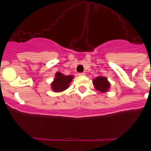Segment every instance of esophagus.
Returning a JSON list of instances; mask_svg holds the SVG:
<instances>
[{
  "label": "esophagus",
  "mask_w": 151,
  "mask_h": 151,
  "mask_svg": "<svg viewBox=\"0 0 151 151\" xmlns=\"http://www.w3.org/2000/svg\"><path fill=\"white\" fill-rule=\"evenodd\" d=\"M78 76H85V73H78Z\"/></svg>",
  "instance_id": "1"
}]
</instances>
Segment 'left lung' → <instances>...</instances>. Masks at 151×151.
Here are the masks:
<instances>
[{
	"instance_id": "1",
	"label": "left lung",
	"mask_w": 151,
	"mask_h": 151,
	"mask_svg": "<svg viewBox=\"0 0 151 151\" xmlns=\"http://www.w3.org/2000/svg\"><path fill=\"white\" fill-rule=\"evenodd\" d=\"M93 84L95 88L101 92L107 91L110 85V82L107 81V78L103 76H99L94 78L93 80Z\"/></svg>"
}]
</instances>
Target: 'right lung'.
I'll list each match as a JSON object with an SVG mask.
<instances>
[{"label": "right lung", "mask_w": 151, "mask_h": 151, "mask_svg": "<svg viewBox=\"0 0 151 151\" xmlns=\"http://www.w3.org/2000/svg\"><path fill=\"white\" fill-rule=\"evenodd\" d=\"M73 78V76H64L62 73L57 72L54 81L51 84L52 89L55 92H60L66 90L69 88V83L72 82Z\"/></svg>", "instance_id": "1"}]
</instances>
